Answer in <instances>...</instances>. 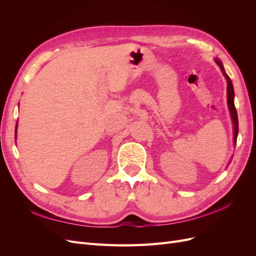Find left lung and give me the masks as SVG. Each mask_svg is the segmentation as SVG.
I'll use <instances>...</instances> for the list:
<instances>
[{"mask_svg": "<svg viewBox=\"0 0 256 256\" xmlns=\"http://www.w3.org/2000/svg\"><path fill=\"white\" fill-rule=\"evenodd\" d=\"M216 64L220 66L224 76L226 78V82H228V109H230V112L232 120H233V124H234V142L236 143L237 136H238V116H237V111H236V108H235V104H234V88H233V84H232L230 76L226 74V70H224L221 62L219 60H216Z\"/></svg>", "mask_w": 256, "mask_h": 256, "instance_id": "8db88e82", "label": "left lung"}]
</instances>
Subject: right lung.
I'll use <instances>...</instances> for the list:
<instances>
[{
    "instance_id": "1",
    "label": "right lung",
    "mask_w": 256,
    "mask_h": 256,
    "mask_svg": "<svg viewBox=\"0 0 256 256\" xmlns=\"http://www.w3.org/2000/svg\"><path fill=\"white\" fill-rule=\"evenodd\" d=\"M16 129H17V128H16Z\"/></svg>"
}]
</instances>
